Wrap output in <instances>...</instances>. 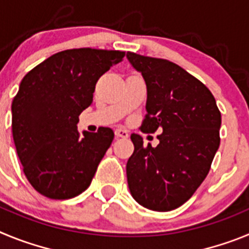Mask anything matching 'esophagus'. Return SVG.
<instances>
[{
    "instance_id": "1",
    "label": "esophagus",
    "mask_w": 249,
    "mask_h": 249,
    "mask_svg": "<svg viewBox=\"0 0 249 249\" xmlns=\"http://www.w3.org/2000/svg\"><path fill=\"white\" fill-rule=\"evenodd\" d=\"M114 133H116V137H121V138H127L129 136L128 131L124 128H117L116 131H114Z\"/></svg>"
}]
</instances>
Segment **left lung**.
<instances>
[{
	"label": "left lung",
	"instance_id": "1",
	"mask_svg": "<svg viewBox=\"0 0 249 249\" xmlns=\"http://www.w3.org/2000/svg\"><path fill=\"white\" fill-rule=\"evenodd\" d=\"M147 86V114L141 131L155 133L157 147L131 135L133 155L127 162L132 197L148 210L178 208L210 172L219 147L221 112L206 86L176 63L127 52Z\"/></svg>",
	"mask_w": 249,
	"mask_h": 249
}]
</instances>
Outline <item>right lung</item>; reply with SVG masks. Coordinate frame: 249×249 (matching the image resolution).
<instances>
[{"label": "right lung", "instance_id": "add662e5", "mask_svg": "<svg viewBox=\"0 0 249 249\" xmlns=\"http://www.w3.org/2000/svg\"><path fill=\"white\" fill-rule=\"evenodd\" d=\"M124 57L122 51L73 48L52 54L21 81L12 101V135L31 186L52 199L89 188L114 133L77 129L98 78Z\"/></svg>", "mask_w": 249, "mask_h": 249}]
</instances>
